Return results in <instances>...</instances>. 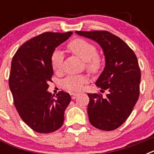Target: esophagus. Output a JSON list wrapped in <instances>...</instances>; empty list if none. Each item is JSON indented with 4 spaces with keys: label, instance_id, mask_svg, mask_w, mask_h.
<instances>
[{
    "label": "esophagus",
    "instance_id": "1",
    "mask_svg": "<svg viewBox=\"0 0 154 154\" xmlns=\"http://www.w3.org/2000/svg\"><path fill=\"white\" fill-rule=\"evenodd\" d=\"M70 95H71V96H72V99H75L76 97H77V96H78V93H75V92H72V93H71Z\"/></svg>",
    "mask_w": 154,
    "mask_h": 154
}]
</instances>
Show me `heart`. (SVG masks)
<instances>
[{
  "label": "heart",
  "instance_id": "obj_1",
  "mask_svg": "<svg viewBox=\"0 0 154 154\" xmlns=\"http://www.w3.org/2000/svg\"><path fill=\"white\" fill-rule=\"evenodd\" d=\"M68 49L85 62L87 69L91 72H96L100 69L103 65V61L97 55L96 48L82 38H76L69 42L67 46ZM63 62L62 53L56 50L52 53L51 64L52 69L55 72H59L62 69ZM87 82V77L85 75L68 76L62 82V86L65 89L70 92H78L81 90L83 84Z\"/></svg>",
  "mask_w": 154,
  "mask_h": 154
}]
</instances>
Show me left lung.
<instances>
[{"label":"left lung","mask_w":154,"mask_h":154,"mask_svg":"<svg viewBox=\"0 0 154 154\" xmlns=\"http://www.w3.org/2000/svg\"><path fill=\"white\" fill-rule=\"evenodd\" d=\"M75 33L97 42L106 62L96 85L101 92L108 91V94L106 97L88 94L89 122L99 130H116L130 116L138 100L141 73L137 56L122 39L106 31Z\"/></svg>","instance_id":"left-lung-1"}]
</instances>
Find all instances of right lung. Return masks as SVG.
Masks as SVG:
<instances>
[{"instance_id":"obj_1","label":"right lung","mask_w":154,"mask_h":154,"mask_svg":"<svg viewBox=\"0 0 154 154\" xmlns=\"http://www.w3.org/2000/svg\"><path fill=\"white\" fill-rule=\"evenodd\" d=\"M72 35L70 31L38 35L19 48L12 59L9 87L14 103L22 120L37 133H52L63 125L71 96L63 91L55 96L48 91V82L54 73L52 53Z\"/></svg>"}]
</instances>
